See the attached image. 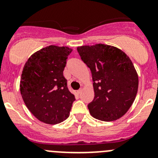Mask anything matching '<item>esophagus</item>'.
Masks as SVG:
<instances>
[{"label":"esophagus","instance_id":"esophagus-1","mask_svg":"<svg viewBox=\"0 0 158 158\" xmlns=\"http://www.w3.org/2000/svg\"><path fill=\"white\" fill-rule=\"evenodd\" d=\"M82 89H79V90H77V92H77V94H80L81 92H82Z\"/></svg>","mask_w":158,"mask_h":158}]
</instances>
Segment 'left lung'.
Segmentation results:
<instances>
[{
    "mask_svg": "<svg viewBox=\"0 0 158 158\" xmlns=\"http://www.w3.org/2000/svg\"><path fill=\"white\" fill-rule=\"evenodd\" d=\"M92 73L95 97L88 105L91 115L111 122L124 115L136 97L138 76L130 58L120 49L98 44L78 47Z\"/></svg>",
    "mask_w": 158,
    "mask_h": 158,
    "instance_id": "8db88e82",
    "label": "left lung"
}]
</instances>
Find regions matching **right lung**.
Returning <instances> with one entry per match:
<instances>
[{"label":"right lung","instance_id":"add662e5","mask_svg":"<svg viewBox=\"0 0 158 158\" xmlns=\"http://www.w3.org/2000/svg\"><path fill=\"white\" fill-rule=\"evenodd\" d=\"M72 51L67 47L49 46L30 56L23 66L20 82L22 98L30 112L46 124L66 120L76 100L63 76Z\"/></svg>","mask_w":158,"mask_h":158}]
</instances>
